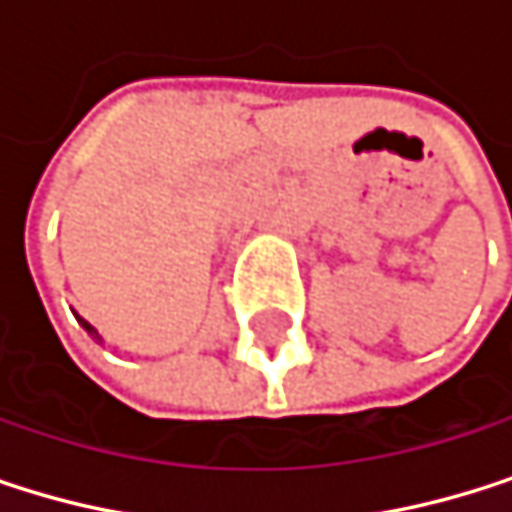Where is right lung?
Returning <instances> with one entry per match:
<instances>
[{"label":"right lung","instance_id":"obj_1","mask_svg":"<svg viewBox=\"0 0 512 512\" xmlns=\"http://www.w3.org/2000/svg\"><path fill=\"white\" fill-rule=\"evenodd\" d=\"M80 324H83V327H86V330H89V333H92V336H98V333H95V330H92V327H89V324H86V321H83V318H80Z\"/></svg>","mask_w":512,"mask_h":512}]
</instances>
